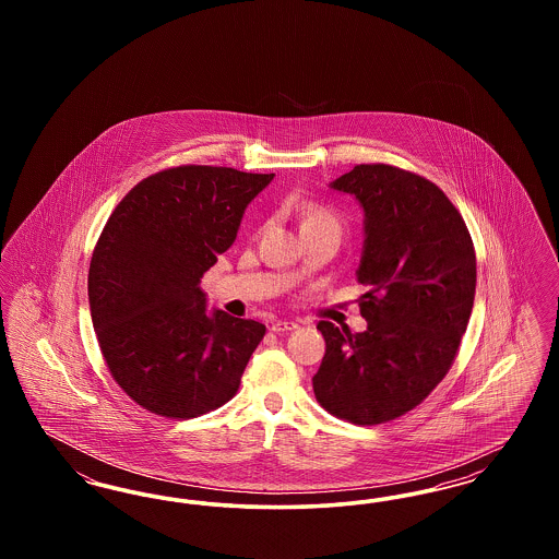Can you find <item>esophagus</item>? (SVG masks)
Segmentation results:
<instances>
[{"mask_svg":"<svg viewBox=\"0 0 559 559\" xmlns=\"http://www.w3.org/2000/svg\"><path fill=\"white\" fill-rule=\"evenodd\" d=\"M295 329H297V322H293V320H274L270 326V331H274V333H287Z\"/></svg>","mask_w":559,"mask_h":559,"instance_id":"esophagus-1","label":"esophagus"}]
</instances>
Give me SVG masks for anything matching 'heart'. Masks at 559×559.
<instances>
[{"label": "heart", "mask_w": 559, "mask_h": 559, "mask_svg": "<svg viewBox=\"0 0 559 559\" xmlns=\"http://www.w3.org/2000/svg\"><path fill=\"white\" fill-rule=\"evenodd\" d=\"M319 222H333V224H337L335 215L326 212V210H320V207H308V210L304 212V226H306V224H319Z\"/></svg>", "instance_id": "heart-1"}]
</instances>
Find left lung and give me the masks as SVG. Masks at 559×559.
I'll list each match as a JSON object with an SVG mask.
<instances>
[{"label": "left lung", "mask_w": 559, "mask_h": 559, "mask_svg": "<svg viewBox=\"0 0 559 559\" xmlns=\"http://www.w3.org/2000/svg\"><path fill=\"white\" fill-rule=\"evenodd\" d=\"M329 187L365 212L356 278L365 333L320 320L326 344L312 377L324 411L358 426L408 413L444 379L476 295V251L449 197L392 165H356Z\"/></svg>", "instance_id": "left-lung-1"}]
</instances>
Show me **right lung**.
I'll return each instance as SVG.
<instances>
[{"label": "right lung", "instance_id": "1", "mask_svg": "<svg viewBox=\"0 0 559 559\" xmlns=\"http://www.w3.org/2000/svg\"><path fill=\"white\" fill-rule=\"evenodd\" d=\"M272 178L171 167L144 178L110 213L87 274L92 324L112 379L146 411L190 419L237 394L266 326L207 312L201 278Z\"/></svg>", "mask_w": 559, "mask_h": 559}]
</instances>
